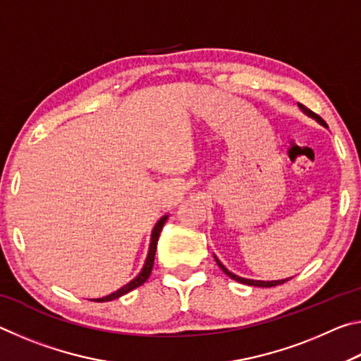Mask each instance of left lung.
Here are the masks:
<instances>
[{
	"label": "left lung",
	"mask_w": 361,
	"mask_h": 361,
	"mask_svg": "<svg viewBox=\"0 0 361 361\" xmlns=\"http://www.w3.org/2000/svg\"><path fill=\"white\" fill-rule=\"evenodd\" d=\"M299 108H301L305 114L310 116V118H314L317 122H320L322 126L326 127V122L323 121L319 114H315L314 111H310L309 108H305L304 105H301V103H299ZM215 261L218 262V266L223 269V272L226 274V276L231 277L232 280H235V282H239V283H245V285H252V286H261V288H271V286H277V285H282V283H285V282H288V280L291 279V277H290V279H283V280H271V282H264V280H250V279H243V277L235 276V274L229 272L228 269H226V267L221 264V262H219V259L216 258V256H215Z\"/></svg>",
	"instance_id": "left-lung-1"
}]
</instances>
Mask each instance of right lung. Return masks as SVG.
<instances>
[{
	"mask_svg": "<svg viewBox=\"0 0 361 361\" xmlns=\"http://www.w3.org/2000/svg\"><path fill=\"white\" fill-rule=\"evenodd\" d=\"M169 215H164L159 221L156 223L154 229H152L151 232V243H149V252H148V256H146V261H145V266L142 269V272L138 274V276L130 280L129 283L122 286V288H119L118 291L111 293V295H108L105 298H99V299H94V301L97 302H106V301H113V299H118L121 298L122 295H126V293H129L132 290H135L137 286L143 285L146 280H148V277L151 276V271H152V264H154V256H156V248H157V240H159V235H161V231L164 228V224H166Z\"/></svg>",
	"mask_w": 361,
	"mask_h": 361,
	"instance_id": "add662e5",
	"label": "right lung"
}]
</instances>
